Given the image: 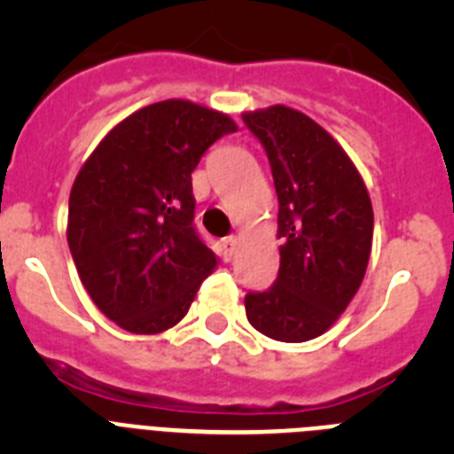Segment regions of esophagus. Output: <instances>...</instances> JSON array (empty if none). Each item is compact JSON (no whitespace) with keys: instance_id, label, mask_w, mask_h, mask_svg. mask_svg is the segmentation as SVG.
Returning <instances> with one entry per match:
<instances>
[{"instance_id":"1","label":"esophagus","mask_w":454,"mask_h":454,"mask_svg":"<svg viewBox=\"0 0 454 454\" xmlns=\"http://www.w3.org/2000/svg\"><path fill=\"white\" fill-rule=\"evenodd\" d=\"M236 246H239V239H236V236H227V239H223V259L224 262H230L231 256H234Z\"/></svg>"}]
</instances>
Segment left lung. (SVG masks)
I'll return each mask as SVG.
<instances>
[{
    "instance_id": "8db88e82",
    "label": "left lung",
    "mask_w": 454,
    "mask_h": 454,
    "mask_svg": "<svg viewBox=\"0 0 454 454\" xmlns=\"http://www.w3.org/2000/svg\"><path fill=\"white\" fill-rule=\"evenodd\" d=\"M270 161L279 214V272L268 291L247 293L250 325L268 339L302 343L334 325L366 275L372 204L350 156L295 108L243 114Z\"/></svg>"
}]
</instances>
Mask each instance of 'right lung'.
I'll use <instances>...</instances> for the list:
<instances>
[{"mask_svg": "<svg viewBox=\"0 0 454 454\" xmlns=\"http://www.w3.org/2000/svg\"><path fill=\"white\" fill-rule=\"evenodd\" d=\"M234 131L230 115L166 99L124 118L79 170L67 246L92 302L122 330L177 325L214 272L215 254L192 224L191 172Z\"/></svg>", "mask_w": 454, "mask_h": 454, "instance_id": "add662e5", "label": "right lung"}]
</instances>
